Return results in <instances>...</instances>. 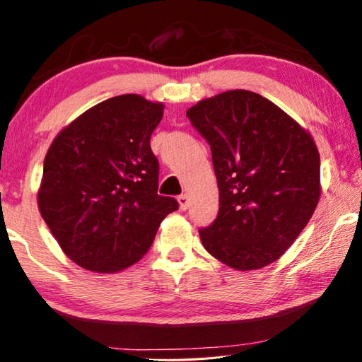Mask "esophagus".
<instances>
[{
  "label": "esophagus",
  "instance_id": "obj_1",
  "mask_svg": "<svg viewBox=\"0 0 362 362\" xmlns=\"http://www.w3.org/2000/svg\"><path fill=\"white\" fill-rule=\"evenodd\" d=\"M177 201H179V206H180V209H188V206H189V196L187 194V193H183V194H180L179 198H177Z\"/></svg>",
  "mask_w": 362,
  "mask_h": 362
}]
</instances>
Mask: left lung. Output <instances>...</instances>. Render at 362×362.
I'll return each mask as SVG.
<instances>
[{
    "instance_id": "left-lung-1",
    "label": "left lung",
    "mask_w": 362,
    "mask_h": 362,
    "mask_svg": "<svg viewBox=\"0 0 362 362\" xmlns=\"http://www.w3.org/2000/svg\"><path fill=\"white\" fill-rule=\"evenodd\" d=\"M211 145L218 216L199 230L204 249L247 272L278 260L320 203V151L311 134L252 90H225L187 110Z\"/></svg>"
}]
</instances>
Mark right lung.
Wrapping results in <instances>:
<instances>
[{"mask_svg":"<svg viewBox=\"0 0 362 362\" xmlns=\"http://www.w3.org/2000/svg\"><path fill=\"white\" fill-rule=\"evenodd\" d=\"M164 103L122 94L90 107L46 153L38 209L60 249L84 269L118 273L148 252L177 201L158 194L150 137Z\"/></svg>","mask_w":362,"mask_h":362,"instance_id":"add662e5","label":"right lung"}]
</instances>
